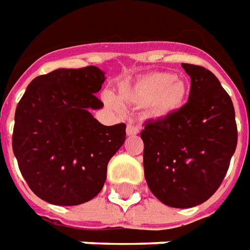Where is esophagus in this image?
Segmentation results:
<instances>
[{
    "mask_svg": "<svg viewBox=\"0 0 250 250\" xmlns=\"http://www.w3.org/2000/svg\"><path fill=\"white\" fill-rule=\"evenodd\" d=\"M139 132H140V130H139V128L135 126V125H128V126H126V135L128 136H136Z\"/></svg>",
    "mask_w": 250,
    "mask_h": 250,
    "instance_id": "1",
    "label": "esophagus"
}]
</instances>
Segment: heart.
<instances>
[{"mask_svg":"<svg viewBox=\"0 0 250 250\" xmlns=\"http://www.w3.org/2000/svg\"><path fill=\"white\" fill-rule=\"evenodd\" d=\"M188 98L184 79L170 72H152L140 76L118 89L117 96L106 94L103 101L108 107L120 110L122 106L146 107L152 118H166L177 113Z\"/></svg>","mask_w":250,"mask_h":250,"instance_id":"heart-1","label":"heart"}]
</instances>
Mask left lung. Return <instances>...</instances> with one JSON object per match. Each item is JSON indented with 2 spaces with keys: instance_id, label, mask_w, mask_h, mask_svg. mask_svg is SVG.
Here are the masks:
<instances>
[{
  "instance_id": "1",
  "label": "left lung",
  "mask_w": 250,
  "mask_h": 250,
  "mask_svg": "<svg viewBox=\"0 0 250 250\" xmlns=\"http://www.w3.org/2000/svg\"><path fill=\"white\" fill-rule=\"evenodd\" d=\"M182 68L190 76L188 103L146 122L140 136L149 190L168 207L190 208L220 187L238 135L233 102L216 76L192 63Z\"/></svg>"
}]
</instances>
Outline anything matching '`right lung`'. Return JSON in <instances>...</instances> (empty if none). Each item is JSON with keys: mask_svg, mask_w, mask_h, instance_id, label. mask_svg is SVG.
I'll list each match as a JSON object with an SVG mask.
<instances>
[{"mask_svg": "<svg viewBox=\"0 0 250 250\" xmlns=\"http://www.w3.org/2000/svg\"><path fill=\"white\" fill-rule=\"evenodd\" d=\"M106 80L96 66L53 70L28 84L16 107L13 154L31 190L56 206H79L102 190L125 124L106 126L92 110Z\"/></svg>", "mask_w": 250, "mask_h": 250, "instance_id": "1", "label": "right lung"}]
</instances>
